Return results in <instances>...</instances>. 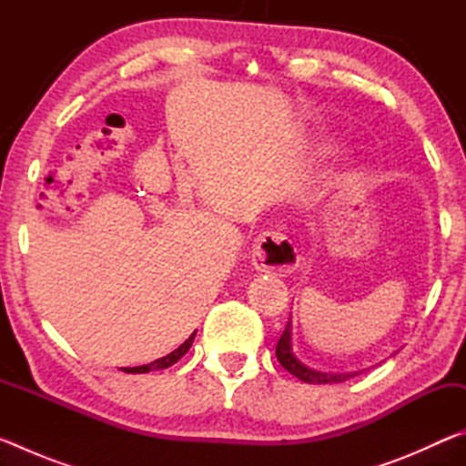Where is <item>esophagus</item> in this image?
<instances>
[{"label":"esophagus","instance_id":"34e87169","mask_svg":"<svg viewBox=\"0 0 466 466\" xmlns=\"http://www.w3.org/2000/svg\"><path fill=\"white\" fill-rule=\"evenodd\" d=\"M299 263L298 250L288 236L279 232H263L252 247V265L258 271H267L286 278Z\"/></svg>","mask_w":466,"mask_h":466}]
</instances>
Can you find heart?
Returning a JSON list of instances; mask_svg holds the SVG:
<instances>
[{
    "mask_svg": "<svg viewBox=\"0 0 466 466\" xmlns=\"http://www.w3.org/2000/svg\"><path fill=\"white\" fill-rule=\"evenodd\" d=\"M335 152H337V147L333 144H320L317 147V154L319 156H329V154H335Z\"/></svg>",
    "mask_w": 466,
    "mask_h": 466,
    "instance_id": "1",
    "label": "heart"
}]
</instances>
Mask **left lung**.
<instances>
[{
    "label": "left lung",
    "instance_id": "8db88e82",
    "mask_svg": "<svg viewBox=\"0 0 466 466\" xmlns=\"http://www.w3.org/2000/svg\"><path fill=\"white\" fill-rule=\"evenodd\" d=\"M275 356H278L279 364L286 368L289 374H294L296 378H299V380L309 382V384L345 382V380H350V378L360 374V372H322V370L302 364V361L296 358L294 350H291V314H289L288 327H286V330H283V335L279 337L278 347H275Z\"/></svg>",
    "mask_w": 466,
    "mask_h": 466
}]
</instances>
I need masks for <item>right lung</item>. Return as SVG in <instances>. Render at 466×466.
Here are the masks:
<instances>
[{
    "label": "right lung",
    "instance_id": "1",
    "mask_svg": "<svg viewBox=\"0 0 466 466\" xmlns=\"http://www.w3.org/2000/svg\"><path fill=\"white\" fill-rule=\"evenodd\" d=\"M197 333V330H195ZM195 333L187 339V341L178 347V350H175L172 353H168V356H164L160 360L152 361V364H146V366H137V368H123V372L127 374H146V372H152V370H164V368H170L172 364H177V361L185 356V353L188 351V347L193 345V339H195Z\"/></svg>",
    "mask_w": 466,
    "mask_h": 466
}]
</instances>
